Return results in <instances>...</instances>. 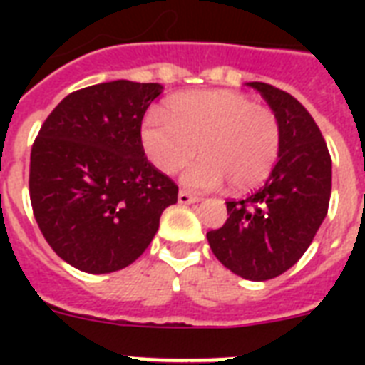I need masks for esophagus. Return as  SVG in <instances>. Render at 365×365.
<instances>
[{
    "label": "esophagus",
    "mask_w": 365,
    "mask_h": 365,
    "mask_svg": "<svg viewBox=\"0 0 365 365\" xmlns=\"http://www.w3.org/2000/svg\"><path fill=\"white\" fill-rule=\"evenodd\" d=\"M178 200H180V202H183V205H189V202L193 200V195L189 193V191H180V195H178Z\"/></svg>",
    "instance_id": "1"
}]
</instances>
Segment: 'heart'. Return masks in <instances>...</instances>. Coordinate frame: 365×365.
I'll return each instance as SVG.
<instances>
[{
    "instance_id": "1",
    "label": "heart",
    "mask_w": 365,
    "mask_h": 365,
    "mask_svg": "<svg viewBox=\"0 0 365 365\" xmlns=\"http://www.w3.org/2000/svg\"><path fill=\"white\" fill-rule=\"evenodd\" d=\"M185 104H210V98L191 96L183 100ZM235 134L217 157L214 174L229 182H242L261 176L271 157V140L263 121L254 115V111L240 106L235 108Z\"/></svg>"
}]
</instances>
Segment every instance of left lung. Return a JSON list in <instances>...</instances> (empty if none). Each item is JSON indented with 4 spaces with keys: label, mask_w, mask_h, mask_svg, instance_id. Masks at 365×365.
<instances>
[{
    "label": "left lung",
    "mask_w": 365,
    "mask_h": 365,
    "mask_svg": "<svg viewBox=\"0 0 365 365\" xmlns=\"http://www.w3.org/2000/svg\"><path fill=\"white\" fill-rule=\"evenodd\" d=\"M159 83L110 81L68 94L39 128L30 155V202L58 257L91 274L140 257L176 205L178 185L142 145V119Z\"/></svg>",
    "instance_id": "1"
}]
</instances>
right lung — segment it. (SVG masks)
<instances>
[{
    "label": "right lung",
    "instance_id": "right-lung-1",
    "mask_svg": "<svg viewBox=\"0 0 365 365\" xmlns=\"http://www.w3.org/2000/svg\"><path fill=\"white\" fill-rule=\"evenodd\" d=\"M278 123V160L263 185L227 202V222L208 231L212 252L246 280H269L295 265L328 214L331 157L309 111L280 88L252 85Z\"/></svg>",
    "mask_w": 365,
    "mask_h": 365
}]
</instances>
